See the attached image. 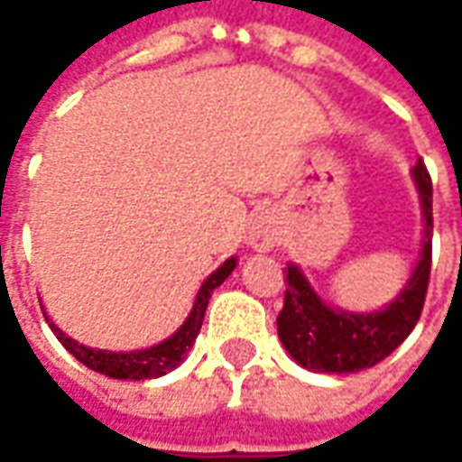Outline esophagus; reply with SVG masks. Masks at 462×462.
<instances>
[{
    "instance_id": "obj_1",
    "label": "esophagus",
    "mask_w": 462,
    "mask_h": 462,
    "mask_svg": "<svg viewBox=\"0 0 462 462\" xmlns=\"http://www.w3.org/2000/svg\"><path fill=\"white\" fill-rule=\"evenodd\" d=\"M280 242V217L272 210H262L254 215L252 220L250 235H247V245L254 252H270L274 245Z\"/></svg>"
}]
</instances>
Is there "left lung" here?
<instances>
[{
	"mask_svg": "<svg viewBox=\"0 0 462 462\" xmlns=\"http://www.w3.org/2000/svg\"><path fill=\"white\" fill-rule=\"evenodd\" d=\"M423 240L420 257L396 300L376 311H346L331 307L311 287L304 272L287 264V294L277 317V334L300 366L317 374H354L376 366L403 344L420 319L430 277V237H433V185L423 161L413 165Z\"/></svg>",
	"mask_w": 462,
	"mask_h": 462,
	"instance_id": "1",
	"label": "left lung"
}]
</instances>
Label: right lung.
I'll use <instances>...</instances> for the list:
<instances>
[{"instance_id":"1","label":"right lung","mask_w":462,"mask_h":462,"mask_svg":"<svg viewBox=\"0 0 462 462\" xmlns=\"http://www.w3.org/2000/svg\"><path fill=\"white\" fill-rule=\"evenodd\" d=\"M235 267H237V257H230V260L222 262L220 267L212 272L208 280L202 282V287L198 290V297L192 301L190 314L180 324V329L171 334L161 344L148 348H138V351H108V348L84 346V344H79V341L71 339L69 334L59 329L46 314L44 317L49 321L51 331L56 334V339L64 344L66 351L74 354L91 371H98V374L111 378H123V381H143V378L165 376L168 371L180 366L182 358L188 356V351H190V346L198 339V334H200L205 310H208V301H210L212 291L217 290L222 282L230 277Z\"/></svg>"}]
</instances>
